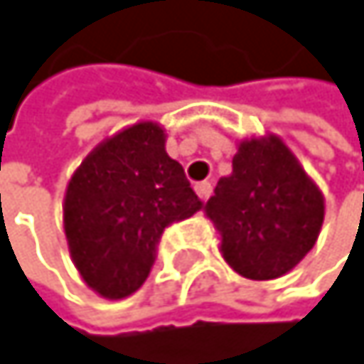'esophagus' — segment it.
<instances>
[{"label":"esophagus","mask_w":364,"mask_h":364,"mask_svg":"<svg viewBox=\"0 0 364 364\" xmlns=\"http://www.w3.org/2000/svg\"><path fill=\"white\" fill-rule=\"evenodd\" d=\"M196 193L200 196V200H208L210 198V193H213V183L210 181H202V183H196Z\"/></svg>","instance_id":"esophagus-1"}]
</instances>
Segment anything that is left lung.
Instances as JSON below:
<instances>
[{
	"label": "left lung",
	"instance_id": "left-lung-1",
	"mask_svg": "<svg viewBox=\"0 0 364 364\" xmlns=\"http://www.w3.org/2000/svg\"><path fill=\"white\" fill-rule=\"evenodd\" d=\"M232 166L206 202L221 253L245 278H278L312 251L325 219L323 193L278 136L242 143Z\"/></svg>",
	"mask_w": 364,
	"mask_h": 364
}]
</instances>
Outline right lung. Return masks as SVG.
Returning <instances> with one entry per match:
<instances>
[{
    "label": "right lung",
    "mask_w": 364,
    "mask_h": 364,
    "mask_svg": "<svg viewBox=\"0 0 364 364\" xmlns=\"http://www.w3.org/2000/svg\"><path fill=\"white\" fill-rule=\"evenodd\" d=\"M164 130L141 122L99 145L65 196L69 251L90 289L107 299L134 293L149 276L162 234L200 210Z\"/></svg>",
    "instance_id": "add662e5"
}]
</instances>
